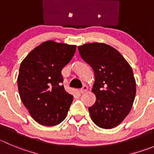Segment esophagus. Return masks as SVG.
Wrapping results in <instances>:
<instances>
[{"instance_id": "34e87169", "label": "esophagus", "mask_w": 154, "mask_h": 154, "mask_svg": "<svg viewBox=\"0 0 154 154\" xmlns=\"http://www.w3.org/2000/svg\"><path fill=\"white\" fill-rule=\"evenodd\" d=\"M87 90H88V87H87V85H84V87H82V88L80 90V93H86Z\"/></svg>"}]
</instances>
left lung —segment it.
<instances>
[{"mask_svg":"<svg viewBox=\"0 0 154 154\" xmlns=\"http://www.w3.org/2000/svg\"><path fill=\"white\" fill-rule=\"evenodd\" d=\"M78 50L94 71L92 92L97 100L89 108L92 121L102 128H113L129 114L135 98L133 70L116 48L105 43H87Z\"/></svg>","mask_w":154,"mask_h":154,"instance_id":"8db88e82","label":"left lung"}]
</instances>
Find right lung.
Returning <instances> with one entry per match:
<instances>
[{
	"label": "right lung",
	"instance_id": "right-lung-1",
	"mask_svg": "<svg viewBox=\"0 0 154 154\" xmlns=\"http://www.w3.org/2000/svg\"><path fill=\"white\" fill-rule=\"evenodd\" d=\"M74 45L44 42L21 62L17 84L29 113L42 125L54 126L64 120L73 96L61 84V70L75 53Z\"/></svg>",
	"mask_w": 154,
	"mask_h": 154
}]
</instances>
